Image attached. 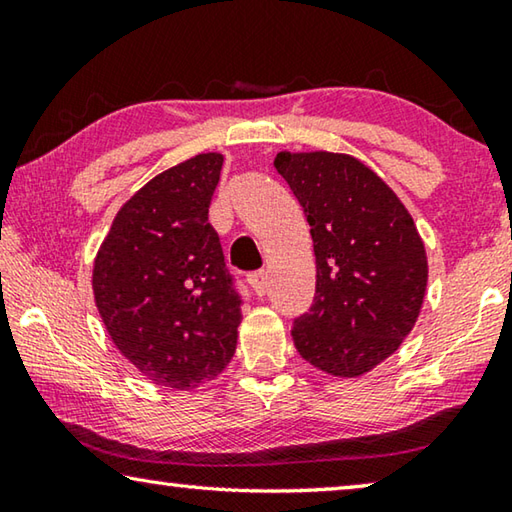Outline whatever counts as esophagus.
<instances>
[{
  "mask_svg": "<svg viewBox=\"0 0 512 512\" xmlns=\"http://www.w3.org/2000/svg\"><path fill=\"white\" fill-rule=\"evenodd\" d=\"M248 282L250 287H253V291L257 293V296H264V293L268 291V273L266 271H255L248 275Z\"/></svg>",
  "mask_w": 512,
  "mask_h": 512,
  "instance_id": "34e87169",
  "label": "esophagus"
}]
</instances>
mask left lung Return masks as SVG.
Masks as SVG:
<instances>
[{"instance_id":"left-lung-1","label":"left lung","mask_w":512,"mask_h":512,"mask_svg":"<svg viewBox=\"0 0 512 512\" xmlns=\"http://www.w3.org/2000/svg\"><path fill=\"white\" fill-rule=\"evenodd\" d=\"M316 255L311 307L293 318L302 359L359 377L400 348L420 314L427 255L411 214L366 164L341 153H277Z\"/></svg>"}]
</instances>
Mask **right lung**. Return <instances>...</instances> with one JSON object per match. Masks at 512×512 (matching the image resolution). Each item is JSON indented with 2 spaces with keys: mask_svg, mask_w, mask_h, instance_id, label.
<instances>
[{
  "mask_svg": "<svg viewBox=\"0 0 512 512\" xmlns=\"http://www.w3.org/2000/svg\"><path fill=\"white\" fill-rule=\"evenodd\" d=\"M223 155L201 153L117 212L94 262V300L124 357L155 384L194 388L235 357L244 293L207 221Z\"/></svg>",
  "mask_w": 512,
  "mask_h": 512,
  "instance_id": "add662e5",
  "label": "right lung"
}]
</instances>
